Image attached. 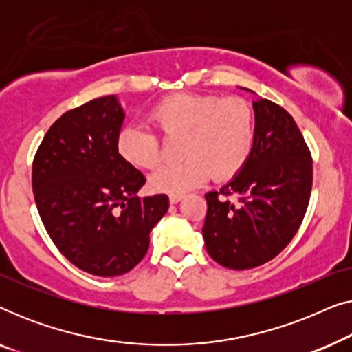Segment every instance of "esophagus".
<instances>
[{
    "label": "esophagus",
    "instance_id": "34e87169",
    "mask_svg": "<svg viewBox=\"0 0 352 352\" xmlns=\"http://www.w3.org/2000/svg\"><path fill=\"white\" fill-rule=\"evenodd\" d=\"M182 197L184 195H170V204H173V205L179 204V201L182 200Z\"/></svg>",
    "mask_w": 352,
    "mask_h": 352
}]
</instances>
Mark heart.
Listing matches in <instances>:
<instances>
[{
  "mask_svg": "<svg viewBox=\"0 0 352 352\" xmlns=\"http://www.w3.org/2000/svg\"><path fill=\"white\" fill-rule=\"evenodd\" d=\"M148 117L165 136L181 138L182 162L158 168L148 179L152 190L160 194L182 195L204 184L210 175L214 181L229 179L252 155L256 117L242 98L177 93L158 100ZM117 148L138 168H153L160 160V139L141 124H124Z\"/></svg>",
  "mask_w": 352,
  "mask_h": 352,
  "instance_id": "obj_1",
  "label": "heart"
}]
</instances>
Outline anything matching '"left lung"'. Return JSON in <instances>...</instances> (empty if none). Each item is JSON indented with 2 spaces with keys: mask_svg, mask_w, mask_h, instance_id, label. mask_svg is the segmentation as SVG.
Instances as JSON below:
<instances>
[{
  "mask_svg": "<svg viewBox=\"0 0 352 352\" xmlns=\"http://www.w3.org/2000/svg\"><path fill=\"white\" fill-rule=\"evenodd\" d=\"M253 109L256 138L248 162L218 192L205 194L206 252L235 271L271 261L292 242L312 189L311 152L292 115L267 99Z\"/></svg>",
  "mask_w": 352,
  "mask_h": 352,
  "instance_id": "8db88e82",
  "label": "left lung"
}]
</instances>
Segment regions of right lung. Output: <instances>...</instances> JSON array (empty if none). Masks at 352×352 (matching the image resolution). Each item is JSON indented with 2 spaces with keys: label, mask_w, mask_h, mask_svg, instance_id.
I'll return each instance as SVG.
<instances>
[{
  "label": "right lung",
  "mask_w": 352,
  "mask_h": 352,
  "mask_svg": "<svg viewBox=\"0 0 352 352\" xmlns=\"http://www.w3.org/2000/svg\"><path fill=\"white\" fill-rule=\"evenodd\" d=\"M124 112L115 96L65 112L38 147L32 186L38 213L59 252L81 271L115 277L148 250L168 195L139 199L146 177L118 153Z\"/></svg>",
  "instance_id": "obj_1"
}]
</instances>
